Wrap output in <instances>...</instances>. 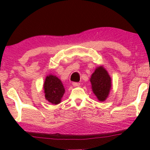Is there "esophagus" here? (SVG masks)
Wrapping results in <instances>:
<instances>
[{
	"label": "esophagus",
	"mask_w": 150,
	"mask_h": 150,
	"mask_svg": "<svg viewBox=\"0 0 150 150\" xmlns=\"http://www.w3.org/2000/svg\"><path fill=\"white\" fill-rule=\"evenodd\" d=\"M73 85L74 87H78V86L80 85V82H73Z\"/></svg>",
	"instance_id": "34e87169"
}]
</instances>
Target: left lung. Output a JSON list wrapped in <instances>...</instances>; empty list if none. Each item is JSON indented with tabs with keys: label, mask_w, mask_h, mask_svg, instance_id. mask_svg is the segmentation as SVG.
<instances>
[{
	"label": "left lung",
	"mask_w": 150,
	"mask_h": 150,
	"mask_svg": "<svg viewBox=\"0 0 150 150\" xmlns=\"http://www.w3.org/2000/svg\"><path fill=\"white\" fill-rule=\"evenodd\" d=\"M92 91L99 101L106 99L111 87V77L103 67H99L95 70L90 78Z\"/></svg>",
	"instance_id": "left-lung-1"
}]
</instances>
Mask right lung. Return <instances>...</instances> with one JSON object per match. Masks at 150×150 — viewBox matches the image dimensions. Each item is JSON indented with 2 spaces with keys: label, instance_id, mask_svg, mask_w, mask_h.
I'll list each match as a JSON object with an SVG mask.
<instances>
[{
  "label": "right lung",
  "instance_id": "1",
  "mask_svg": "<svg viewBox=\"0 0 150 150\" xmlns=\"http://www.w3.org/2000/svg\"><path fill=\"white\" fill-rule=\"evenodd\" d=\"M44 89L46 100L53 104H58L61 102L65 89L61 81L57 77L52 75L46 77Z\"/></svg>",
  "mask_w": 150,
  "mask_h": 150
}]
</instances>
